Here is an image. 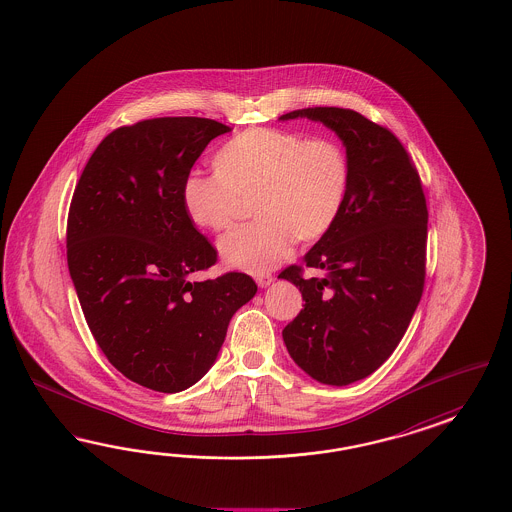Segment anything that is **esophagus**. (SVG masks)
I'll return each instance as SVG.
<instances>
[{
  "label": "esophagus",
  "instance_id": "34e87169",
  "mask_svg": "<svg viewBox=\"0 0 512 512\" xmlns=\"http://www.w3.org/2000/svg\"><path fill=\"white\" fill-rule=\"evenodd\" d=\"M256 283L260 288H267L269 284L273 283V275L271 273H262V275H256Z\"/></svg>",
  "mask_w": 512,
  "mask_h": 512
}]
</instances>
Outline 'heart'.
<instances>
[{"instance_id":"1","label":"heart","mask_w":512,"mask_h":512,"mask_svg":"<svg viewBox=\"0 0 512 512\" xmlns=\"http://www.w3.org/2000/svg\"><path fill=\"white\" fill-rule=\"evenodd\" d=\"M214 172H193L182 207L197 228L228 229L252 199L250 224L218 243L222 260L248 273L283 262L296 241H319L340 218L351 188V161L334 138L254 127L214 155Z\"/></svg>"}]
</instances>
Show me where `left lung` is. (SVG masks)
<instances>
[{
	"mask_svg": "<svg viewBox=\"0 0 512 512\" xmlns=\"http://www.w3.org/2000/svg\"><path fill=\"white\" fill-rule=\"evenodd\" d=\"M338 134L351 161V188L340 218L279 279L302 292L300 315L283 340L307 376L349 385L376 372L397 349L425 283L427 203L416 167L397 136L345 108H305Z\"/></svg>",
	"mask_w": 512,
	"mask_h": 512,
	"instance_id": "left-lung-1",
	"label": "left lung"
}]
</instances>
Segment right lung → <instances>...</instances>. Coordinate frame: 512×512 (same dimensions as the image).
I'll return each instance as SVG.
<instances>
[{
  "label": "right lung",
  "instance_id": "right-lung-1",
  "mask_svg": "<svg viewBox=\"0 0 512 512\" xmlns=\"http://www.w3.org/2000/svg\"><path fill=\"white\" fill-rule=\"evenodd\" d=\"M205 117H157L108 134L68 214V269L98 347L134 383L178 393L209 372L228 324L258 290L245 273L197 281L216 250L182 207L210 140Z\"/></svg>",
  "mask_w": 512,
  "mask_h": 512
}]
</instances>
